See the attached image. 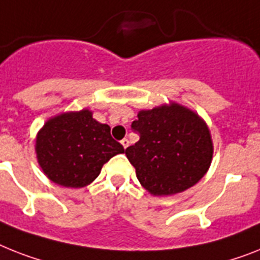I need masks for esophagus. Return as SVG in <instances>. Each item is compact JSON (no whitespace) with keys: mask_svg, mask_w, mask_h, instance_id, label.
I'll use <instances>...</instances> for the list:
<instances>
[{"mask_svg":"<svg viewBox=\"0 0 260 260\" xmlns=\"http://www.w3.org/2000/svg\"><path fill=\"white\" fill-rule=\"evenodd\" d=\"M121 145L123 146V149H127V146H128V139H126V138H123L121 141Z\"/></svg>","mask_w":260,"mask_h":260,"instance_id":"obj_1","label":"esophagus"}]
</instances>
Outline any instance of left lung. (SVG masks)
Masks as SVG:
<instances>
[{"label":"left lung","instance_id":"left-lung-1","mask_svg":"<svg viewBox=\"0 0 260 260\" xmlns=\"http://www.w3.org/2000/svg\"><path fill=\"white\" fill-rule=\"evenodd\" d=\"M132 128L139 141L126 149L139 183L151 195L167 197L198 183L214 154L211 133L198 113L177 102L138 111Z\"/></svg>","mask_w":260,"mask_h":260}]
</instances>
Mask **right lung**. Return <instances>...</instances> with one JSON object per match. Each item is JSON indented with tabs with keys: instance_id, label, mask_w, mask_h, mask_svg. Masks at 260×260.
<instances>
[{
	"instance_id": "add662e5",
	"label": "right lung",
	"mask_w": 260,
	"mask_h": 260,
	"mask_svg": "<svg viewBox=\"0 0 260 260\" xmlns=\"http://www.w3.org/2000/svg\"><path fill=\"white\" fill-rule=\"evenodd\" d=\"M123 146L110 134V126L82 109L49 118L37 133L36 154L40 167L51 182L63 187H85L100 175L102 166Z\"/></svg>"
}]
</instances>
